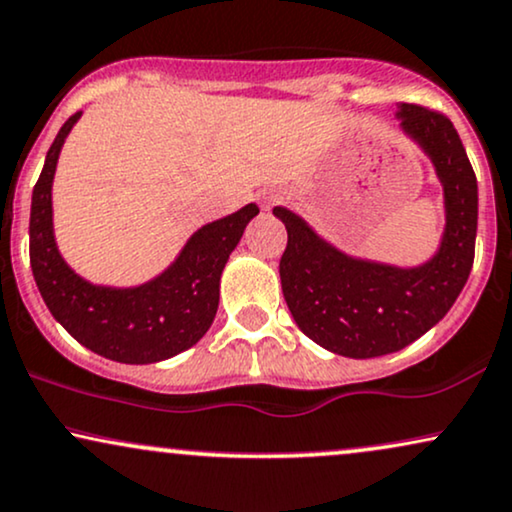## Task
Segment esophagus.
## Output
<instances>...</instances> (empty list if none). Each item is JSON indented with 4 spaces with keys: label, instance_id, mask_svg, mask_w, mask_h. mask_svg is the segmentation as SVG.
<instances>
[{
    "label": "esophagus",
    "instance_id": "1",
    "mask_svg": "<svg viewBox=\"0 0 512 512\" xmlns=\"http://www.w3.org/2000/svg\"><path fill=\"white\" fill-rule=\"evenodd\" d=\"M280 201H282V194H280V192H263L261 206H263V208H270V206L280 204Z\"/></svg>",
    "mask_w": 512,
    "mask_h": 512
}]
</instances>
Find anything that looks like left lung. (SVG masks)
Returning a JSON list of instances; mask_svg holds the SVG:
<instances>
[{
	"mask_svg": "<svg viewBox=\"0 0 512 512\" xmlns=\"http://www.w3.org/2000/svg\"><path fill=\"white\" fill-rule=\"evenodd\" d=\"M396 116L444 185V239L425 266L394 268L351 258L296 213L273 208L287 227L280 280L289 311L308 339L339 356L375 358L415 342L449 313L475 261L477 178L456 128L444 113L418 104H403Z\"/></svg>",
	"mask_w": 512,
	"mask_h": 512,
	"instance_id": "1",
	"label": "left lung"
}]
</instances>
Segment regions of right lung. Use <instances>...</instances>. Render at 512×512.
Returning a JSON list of instances; mask_svg holds the SVG:
<instances>
[{
    "instance_id": "1",
    "label": "right lung",
    "mask_w": 512,
    "mask_h": 512,
    "mask_svg": "<svg viewBox=\"0 0 512 512\" xmlns=\"http://www.w3.org/2000/svg\"><path fill=\"white\" fill-rule=\"evenodd\" d=\"M73 113L47 151L30 206V268L49 313L82 346L118 363L144 365L178 356L204 337L218 311L220 275L244 227L258 213L246 204L189 237L178 261L147 285L97 287L66 266L52 230V180Z\"/></svg>"
}]
</instances>
